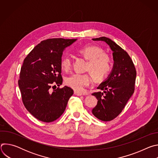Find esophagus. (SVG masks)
<instances>
[{
    "mask_svg": "<svg viewBox=\"0 0 158 158\" xmlns=\"http://www.w3.org/2000/svg\"><path fill=\"white\" fill-rule=\"evenodd\" d=\"M74 94L76 95V96H82L83 94H82V93H77V92H74Z\"/></svg>",
    "mask_w": 158,
    "mask_h": 158,
    "instance_id": "34e87169",
    "label": "esophagus"
}]
</instances>
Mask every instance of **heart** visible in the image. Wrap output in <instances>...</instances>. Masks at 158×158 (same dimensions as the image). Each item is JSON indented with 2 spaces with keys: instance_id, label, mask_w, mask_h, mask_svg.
<instances>
[{
  "instance_id": "b5f03b06",
  "label": "heart",
  "mask_w": 158,
  "mask_h": 158,
  "mask_svg": "<svg viewBox=\"0 0 158 158\" xmlns=\"http://www.w3.org/2000/svg\"><path fill=\"white\" fill-rule=\"evenodd\" d=\"M103 49L98 46H87L78 50V52L88 60L87 70L91 73L97 81L104 80L112 69V62L109 56L103 52ZM60 67L64 71L69 70L71 59L69 56H64L60 59ZM91 82V78L87 74H73L65 79V84L76 92L81 93Z\"/></svg>"
}]
</instances>
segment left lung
I'll use <instances>...</instances> for the list:
<instances>
[{"mask_svg": "<svg viewBox=\"0 0 158 158\" xmlns=\"http://www.w3.org/2000/svg\"><path fill=\"white\" fill-rule=\"evenodd\" d=\"M93 40L105 42L113 52V68L107 79L97 87L103 92L92 94L98 99L93 114L102 121H110L121 113L133 94L136 71L127 52L113 40L106 37Z\"/></svg>", "mask_w": 158, "mask_h": 158, "instance_id": "8db88e82", "label": "left lung"}]
</instances>
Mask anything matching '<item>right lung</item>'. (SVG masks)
I'll return each instance as SVG.
<instances>
[{"mask_svg": "<svg viewBox=\"0 0 158 158\" xmlns=\"http://www.w3.org/2000/svg\"><path fill=\"white\" fill-rule=\"evenodd\" d=\"M77 39L54 38L40 42L24 60L18 81L22 99L27 110L39 121L51 123L64 112L74 93L62 84L60 59L65 48ZM53 86H52V85Z\"/></svg>", "mask_w": 158, "mask_h": 158, "instance_id": "right-lung-1", "label": "right lung"}]
</instances>
